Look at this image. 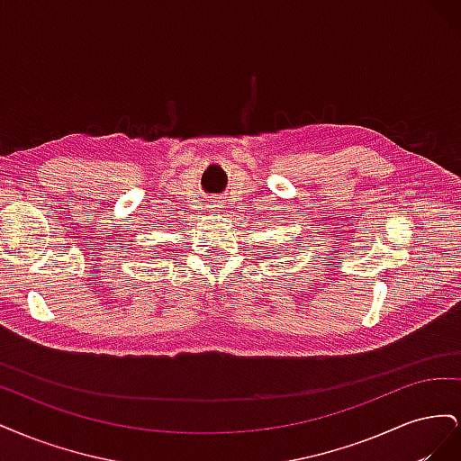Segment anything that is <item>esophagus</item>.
<instances>
[{"label": "esophagus", "mask_w": 461, "mask_h": 461, "mask_svg": "<svg viewBox=\"0 0 461 461\" xmlns=\"http://www.w3.org/2000/svg\"><path fill=\"white\" fill-rule=\"evenodd\" d=\"M221 207H222V202H221V200H213L212 203H209V209H212V212H219Z\"/></svg>", "instance_id": "obj_1"}]
</instances>
